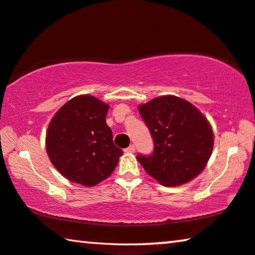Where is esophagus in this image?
<instances>
[{
  "label": "esophagus",
  "mask_w": 255,
  "mask_h": 255,
  "mask_svg": "<svg viewBox=\"0 0 255 255\" xmlns=\"http://www.w3.org/2000/svg\"><path fill=\"white\" fill-rule=\"evenodd\" d=\"M124 151L127 152V153H132V152H135V146L131 144V145H129L128 147H126V149H125Z\"/></svg>",
  "instance_id": "1"
}]
</instances>
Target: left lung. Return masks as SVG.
I'll list each match as a JSON object with an SVG mask.
<instances>
[{
  "label": "left lung",
  "instance_id": "8db88e82",
  "mask_svg": "<svg viewBox=\"0 0 255 255\" xmlns=\"http://www.w3.org/2000/svg\"><path fill=\"white\" fill-rule=\"evenodd\" d=\"M138 110L153 138V152L137 155L145 172L166 187L184 184L198 175L214 144L206 118L176 96L157 97Z\"/></svg>",
  "mask_w": 255,
  "mask_h": 255
}]
</instances>
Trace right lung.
<instances>
[{
    "label": "right lung",
    "instance_id": "right-lung-1",
    "mask_svg": "<svg viewBox=\"0 0 255 255\" xmlns=\"http://www.w3.org/2000/svg\"><path fill=\"white\" fill-rule=\"evenodd\" d=\"M109 105L88 95L72 98L52 118L45 136L52 165L75 183L93 187L111 175L123 150L106 125Z\"/></svg>",
    "mask_w": 255,
    "mask_h": 255
}]
</instances>
